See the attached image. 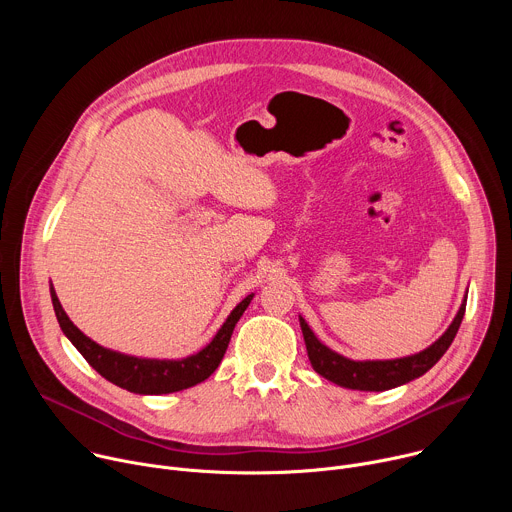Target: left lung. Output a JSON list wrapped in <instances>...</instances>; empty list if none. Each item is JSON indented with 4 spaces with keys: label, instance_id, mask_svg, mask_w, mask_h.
<instances>
[{
    "label": "left lung",
    "instance_id": "obj_1",
    "mask_svg": "<svg viewBox=\"0 0 512 512\" xmlns=\"http://www.w3.org/2000/svg\"><path fill=\"white\" fill-rule=\"evenodd\" d=\"M466 312V298L450 324V328L437 338L431 346L425 350L395 358V360H350L334 350H330L326 344H322L314 332L310 330L308 322L300 318V326L304 332L306 348H308V358L312 362V367L318 375L324 379L344 387V389H356V391H387L395 389L399 385H405L421 375H425L433 364L440 360L450 344L454 342L458 328L462 324Z\"/></svg>",
    "mask_w": 512,
    "mask_h": 512
}]
</instances>
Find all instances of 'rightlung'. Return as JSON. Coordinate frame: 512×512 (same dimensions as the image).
<instances>
[{
  "label": "right lung",
  "mask_w": 512,
  "mask_h": 512,
  "mask_svg": "<svg viewBox=\"0 0 512 512\" xmlns=\"http://www.w3.org/2000/svg\"><path fill=\"white\" fill-rule=\"evenodd\" d=\"M50 298L54 306L56 320L66 334V338L77 346V350L85 356L91 367L111 381L113 385L127 389L139 395H166L176 393L188 387H194L206 381L221 364L227 346L231 342V334L253 300V294L247 296L237 308L231 312L227 322L216 332L210 344H206L200 352L186 356L182 360H158V358H137L129 354H121L109 348H103L89 336H85L75 324L70 322L66 312L62 310L56 291L50 285Z\"/></svg>",
  "instance_id": "add662e5"
}]
</instances>
